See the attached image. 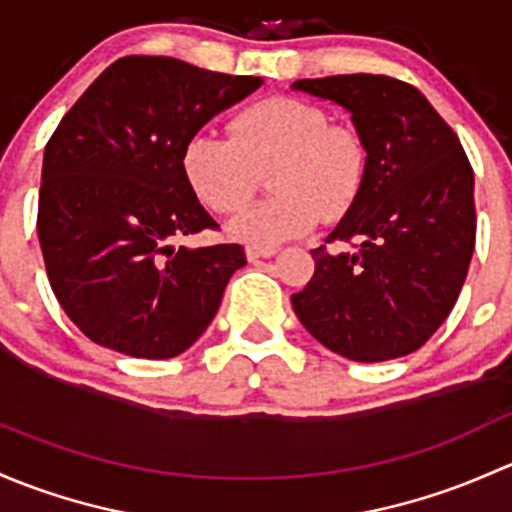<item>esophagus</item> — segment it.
I'll return each mask as SVG.
<instances>
[{
    "label": "esophagus",
    "instance_id": "1",
    "mask_svg": "<svg viewBox=\"0 0 512 512\" xmlns=\"http://www.w3.org/2000/svg\"><path fill=\"white\" fill-rule=\"evenodd\" d=\"M276 256V249H263V246H246V258L256 261V258H271Z\"/></svg>",
    "mask_w": 512,
    "mask_h": 512
}]
</instances>
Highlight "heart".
Segmentation results:
<instances>
[{
	"label": "heart",
	"instance_id": "obj_1",
	"mask_svg": "<svg viewBox=\"0 0 512 512\" xmlns=\"http://www.w3.org/2000/svg\"><path fill=\"white\" fill-rule=\"evenodd\" d=\"M271 165L276 197L229 221L231 239L263 249L308 234L320 217H345L365 184L367 145L352 125L330 123L318 103L271 96L234 115L231 138L197 130L179 155L194 197L219 214L239 212L254 194L256 170Z\"/></svg>",
	"mask_w": 512,
	"mask_h": 512
}]
</instances>
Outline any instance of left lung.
I'll list each match as a JSON object with an SVG mask.
<instances>
[{"instance_id":"left-lung-1","label":"left lung","mask_w":512,"mask_h":512,"mask_svg":"<svg viewBox=\"0 0 512 512\" xmlns=\"http://www.w3.org/2000/svg\"><path fill=\"white\" fill-rule=\"evenodd\" d=\"M293 91L333 100L367 145V177L325 241L315 273L293 293L310 335L355 362L419 350L456 305L476 246L473 170L456 133L409 83L372 73L303 78Z\"/></svg>"}]
</instances>
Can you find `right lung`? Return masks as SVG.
Wrapping results in <instances>:
<instances>
[{
    "mask_svg": "<svg viewBox=\"0 0 512 512\" xmlns=\"http://www.w3.org/2000/svg\"><path fill=\"white\" fill-rule=\"evenodd\" d=\"M261 83L170 56H125L63 115L44 150L36 226L61 308L96 345L170 360L209 328L246 256L239 244L172 246L219 229L179 155Z\"/></svg>",
    "mask_w": 512,
    "mask_h": 512,
    "instance_id": "add662e5",
    "label": "right lung"
}]
</instances>
